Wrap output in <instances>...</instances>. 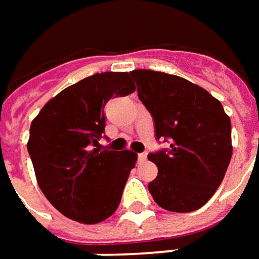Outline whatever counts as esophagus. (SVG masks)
<instances>
[{"instance_id":"obj_1","label":"esophagus","mask_w":259,"mask_h":259,"mask_svg":"<svg viewBox=\"0 0 259 259\" xmlns=\"http://www.w3.org/2000/svg\"><path fill=\"white\" fill-rule=\"evenodd\" d=\"M146 160H147V153H140V154H139V161L143 163Z\"/></svg>"}]
</instances>
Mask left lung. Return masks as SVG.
<instances>
[{
    "label": "left lung",
    "mask_w": 259,
    "mask_h": 259,
    "mask_svg": "<svg viewBox=\"0 0 259 259\" xmlns=\"http://www.w3.org/2000/svg\"><path fill=\"white\" fill-rule=\"evenodd\" d=\"M130 75L156 139L170 142V149L147 156L159 168L150 194L164 210H198L217 191L233 156L230 117L220 100L187 79L150 69Z\"/></svg>",
    "instance_id": "obj_1"
}]
</instances>
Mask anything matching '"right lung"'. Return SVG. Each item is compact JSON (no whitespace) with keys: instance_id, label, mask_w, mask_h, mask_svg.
<instances>
[{"instance_id":"obj_1","label":"right lung","mask_w":259,"mask_h":259,"mask_svg":"<svg viewBox=\"0 0 259 259\" xmlns=\"http://www.w3.org/2000/svg\"><path fill=\"white\" fill-rule=\"evenodd\" d=\"M135 89L127 72L95 73L58 93L31 123L26 147L38 186L65 217L96 224L119 207L137 154L96 146L107 100Z\"/></svg>"}]
</instances>
